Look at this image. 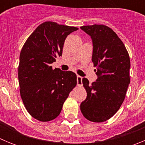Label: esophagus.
<instances>
[{
	"instance_id": "esophagus-1",
	"label": "esophagus",
	"mask_w": 145,
	"mask_h": 145,
	"mask_svg": "<svg viewBox=\"0 0 145 145\" xmlns=\"http://www.w3.org/2000/svg\"><path fill=\"white\" fill-rule=\"evenodd\" d=\"M82 78L80 75H77V84L78 86H82Z\"/></svg>"
}]
</instances>
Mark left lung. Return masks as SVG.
<instances>
[{"mask_svg": "<svg viewBox=\"0 0 145 145\" xmlns=\"http://www.w3.org/2000/svg\"><path fill=\"white\" fill-rule=\"evenodd\" d=\"M80 29L90 35L93 43L92 61L97 75L91 84L84 78L87 92L80 110L87 120L101 123L112 118L123 102L130 84V58L122 40L109 27L87 25Z\"/></svg>", "mask_w": 145, "mask_h": 145, "instance_id": "1", "label": "left lung"}]
</instances>
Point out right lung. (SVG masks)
Listing matches in <instances>:
<instances>
[{"label": "right lung", "instance_id": "add662e5", "mask_svg": "<svg viewBox=\"0 0 145 145\" xmlns=\"http://www.w3.org/2000/svg\"><path fill=\"white\" fill-rule=\"evenodd\" d=\"M78 29L45 22L35 29L22 48L18 68L20 95L29 115L40 121L56 118L76 86L75 73L52 69V64L61 57L67 36Z\"/></svg>", "mask_w": 145, "mask_h": 145}]
</instances>
